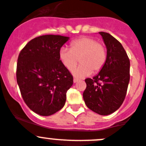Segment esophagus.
Masks as SVG:
<instances>
[{
  "mask_svg": "<svg viewBox=\"0 0 146 146\" xmlns=\"http://www.w3.org/2000/svg\"><path fill=\"white\" fill-rule=\"evenodd\" d=\"M78 81H79L78 78H74V79H73V82L74 83H77Z\"/></svg>",
  "mask_w": 146,
  "mask_h": 146,
  "instance_id": "34e87169",
  "label": "esophagus"
}]
</instances>
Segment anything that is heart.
<instances>
[{"instance_id":"obj_1","label":"heart","mask_w":146,"mask_h":146,"mask_svg":"<svg viewBox=\"0 0 146 146\" xmlns=\"http://www.w3.org/2000/svg\"><path fill=\"white\" fill-rule=\"evenodd\" d=\"M70 48L62 47L59 51V58L68 70L72 69L79 60L81 65L73 70L77 77H85L92 73H98L107 60L104 45L92 36H82L72 41ZM79 59H78L77 58Z\"/></svg>"}]
</instances>
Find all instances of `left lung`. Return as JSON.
I'll return each mask as SVG.
<instances>
[{"mask_svg": "<svg viewBox=\"0 0 146 146\" xmlns=\"http://www.w3.org/2000/svg\"><path fill=\"white\" fill-rule=\"evenodd\" d=\"M107 47V60L93 78H86L83 94L88 108L101 115L117 110L125 100L130 81V60L120 42L107 32H99Z\"/></svg>", "mask_w": 146, "mask_h": 146, "instance_id": "obj_1", "label": "left lung"}]
</instances>
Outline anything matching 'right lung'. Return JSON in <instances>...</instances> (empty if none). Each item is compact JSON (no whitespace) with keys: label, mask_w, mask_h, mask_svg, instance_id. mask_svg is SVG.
<instances>
[{"label":"right lung","mask_w":146,"mask_h":146,"mask_svg":"<svg viewBox=\"0 0 146 146\" xmlns=\"http://www.w3.org/2000/svg\"><path fill=\"white\" fill-rule=\"evenodd\" d=\"M60 35H42L26 44L20 52L16 80L29 108L42 116H50L64 107L73 78L62 65L59 51L68 40Z\"/></svg>","instance_id":"right-lung-1"}]
</instances>
